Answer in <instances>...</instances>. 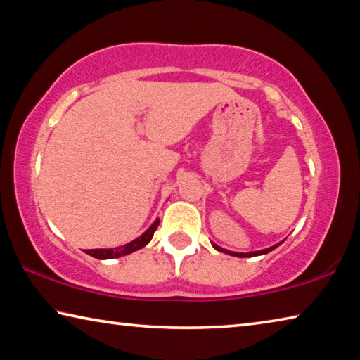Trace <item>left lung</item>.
<instances>
[{
    "label": "left lung",
    "instance_id": "left-lung-1",
    "mask_svg": "<svg viewBox=\"0 0 360 360\" xmlns=\"http://www.w3.org/2000/svg\"><path fill=\"white\" fill-rule=\"evenodd\" d=\"M279 245H281V243H278V245H275V246H271V248H268V249H264V251H255V252H231V251H227V249H224V248H219L217 245H212L214 246V249H217V251H221V252H225V254H230V255H235V257H254V255H262V254H266V252H270V251H273V249L275 248H278Z\"/></svg>",
    "mask_w": 360,
    "mask_h": 360
}]
</instances>
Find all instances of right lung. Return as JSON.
Masks as SVG:
<instances>
[{
  "instance_id": "add662e5",
  "label": "right lung",
  "mask_w": 360,
  "mask_h": 360,
  "mask_svg": "<svg viewBox=\"0 0 360 360\" xmlns=\"http://www.w3.org/2000/svg\"><path fill=\"white\" fill-rule=\"evenodd\" d=\"M158 224H160V221L157 219V221L152 224L150 227L146 230L141 236H139V238L133 240L131 243H129V245L122 246L119 249H87V254L92 255L95 259H112V257H120V255H127L133 251H138V249L144 248L152 240Z\"/></svg>"
}]
</instances>
